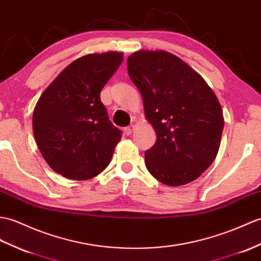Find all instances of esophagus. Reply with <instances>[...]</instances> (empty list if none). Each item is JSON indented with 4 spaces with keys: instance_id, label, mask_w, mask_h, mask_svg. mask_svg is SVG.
Masks as SVG:
<instances>
[{
    "instance_id": "1",
    "label": "esophagus",
    "mask_w": 261,
    "mask_h": 261,
    "mask_svg": "<svg viewBox=\"0 0 261 261\" xmlns=\"http://www.w3.org/2000/svg\"><path fill=\"white\" fill-rule=\"evenodd\" d=\"M132 131H133V125L132 124H130L129 126H126V128L123 129V132H124L125 136H130L131 133H132Z\"/></svg>"
}]
</instances>
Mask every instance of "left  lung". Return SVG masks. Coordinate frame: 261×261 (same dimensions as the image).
Wrapping results in <instances>:
<instances>
[{
	"label": "left lung",
	"instance_id": "obj_1",
	"mask_svg": "<svg viewBox=\"0 0 261 261\" xmlns=\"http://www.w3.org/2000/svg\"><path fill=\"white\" fill-rule=\"evenodd\" d=\"M131 81L140 91L145 118L156 141L145 151V167L167 186L196 180L216 159L223 114L202 76L166 51H138L128 58Z\"/></svg>",
	"mask_w": 261,
	"mask_h": 261
}]
</instances>
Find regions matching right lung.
I'll return each instance as SVG.
<instances>
[{"label":"right lung","mask_w":261,"mask_h":261,"mask_svg":"<svg viewBox=\"0 0 261 261\" xmlns=\"http://www.w3.org/2000/svg\"><path fill=\"white\" fill-rule=\"evenodd\" d=\"M122 60L120 52L79 58L40 96L33 133L41 154L57 173L87 180L110 163L122 133L109 120L100 92Z\"/></svg>","instance_id":"add662e5"}]
</instances>
